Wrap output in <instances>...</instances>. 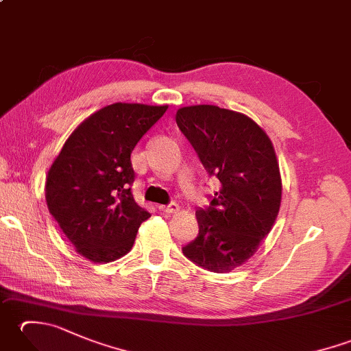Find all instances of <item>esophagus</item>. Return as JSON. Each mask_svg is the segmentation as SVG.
Wrapping results in <instances>:
<instances>
[{"mask_svg":"<svg viewBox=\"0 0 351 351\" xmlns=\"http://www.w3.org/2000/svg\"><path fill=\"white\" fill-rule=\"evenodd\" d=\"M158 210L166 213V214H173V213H178L180 211V205H178L176 202H170L169 205H160Z\"/></svg>","mask_w":351,"mask_h":351,"instance_id":"esophagus-1","label":"esophagus"}]
</instances>
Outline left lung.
<instances>
[{"label": "left lung", "instance_id": "obj_1", "mask_svg": "<svg viewBox=\"0 0 351 351\" xmlns=\"http://www.w3.org/2000/svg\"><path fill=\"white\" fill-rule=\"evenodd\" d=\"M178 128L210 176L220 181L210 206L197 208V237L182 247L214 273L244 264L278 217L282 181L270 138L250 117L215 106L176 111Z\"/></svg>", "mask_w": 351, "mask_h": 351}]
</instances>
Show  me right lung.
Instances as JSON below:
<instances>
[{
  "instance_id": "obj_1",
  "label": "right lung",
  "mask_w": 351,
  "mask_h": 351,
  "mask_svg": "<svg viewBox=\"0 0 351 351\" xmlns=\"http://www.w3.org/2000/svg\"><path fill=\"white\" fill-rule=\"evenodd\" d=\"M167 106L116 102L88 116L48 171V210L77 252L93 263L126 255L151 217L134 200L131 152Z\"/></svg>"
}]
</instances>
